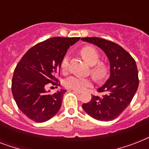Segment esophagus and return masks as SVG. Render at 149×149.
<instances>
[{"label":"esophagus","mask_w":149,"mask_h":149,"mask_svg":"<svg viewBox=\"0 0 149 149\" xmlns=\"http://www.w3.org/2000/svg\"><path fill=\"white\" fill-rule=\"evenodd\" d=\"M73 92H75V93H82V91H77V90H72Z\"/></svg>","instance_id":"esophagus-1"}]
</instances>
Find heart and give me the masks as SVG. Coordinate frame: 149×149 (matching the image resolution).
<instances>
[{"label": "heart", "mask_w": 149, "mask_h": 149, "mask_svg": "<svg viewBox=\"0 0 149 149\" xmlns=\"http://www.w3.org/2000/svg\"><path fill=\"white\" fill-rule=\"evenodd\" d=\"M80 54L88 64L91 65V72L93 77L97 80H101L107 76V66L104 62H100V55L97 50L92 45H86L81 48ZM69 67V58L65 56L60 63V68L63 73L67 72ZM93 80L89 77H81L78 76H71L65 79L64 85L71 90L83 91L91 86Z\"/></svg>", "instance_id": "b5f03b06"}]
</instances>
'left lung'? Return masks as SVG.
Here are the masks:
<instances>
[{
	"instance_id": "1",
	"label": "left lung",
	"mask_w": 149,
	"mask_h": 149,
	"mask_svg": "<svg viewBox=\"0 0 149 149\" xmlns=\"http://www.w3.org/2000/svg\"><path fill=\"white\" fill-rule=\"evenodd\" d=\"M81 40L100 48L107 56L111 76L97 90L101 97L93 95L91 101L82 105L89 115L99 120H112L118 118L130 104L139 87L136 63L132 56L118 44L97 37Z\"/></svg>"
}]
</instances>
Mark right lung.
<instances>
[{
	"instance_id": "1",
	"label": "right lung",
	"mask_w": 149,
	"mask_h": 149,
	"mask_svg": "<svg viewBox=\"0 0 149 149\" xmlns=\"http://www.w3.org/2000/svg\"><path fill=\"white\" fill-rule=\"evenodd\" d=\"M79 38H49L29 49L16 65L11 81L12 94L18 108L29 119L45 122L60 109L66 91L49 94L45 87L48 84L60 86L56 76L61 62L70 46Z\"/></svg>"
}]
</instances>
